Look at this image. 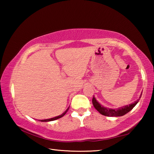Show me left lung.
Listing matches in <instances>:
<instances>
[{"instance_id": "1", "label": "left lung", "mask_w": 154, "mask_h": 154, "mask_svg": "<svg viewBox=\"0 0 154 154\" xmlns=\"http://www.w3.org/2000/svg\"><path fill=\"white\" fill-rule=\"evenodd\" d=\"M142 94H140V96L139 98L141 97ZM139 99H138L137 100L135 101L133 103L130 104L128 105H126L124 106H121L118 109H109V108H106L105 106H103V105H101L100 103H99L96 99L95 98L94 96H93L92 98V104L94 108L97 110L99 113L100 114L103 115V116H108V117H119V116H124L125 114H126L127 113H128L129 111H130L133 109L135 105H137L139 102Z\"/></svg>"}]
</instances>
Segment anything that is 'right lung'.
<instances>
[{"instance_id": "right-lung-1", "label": "right lung", "mask_w": 154, "mask_h": 154, "mask_svg": "<svg viewBox=\"0 0 154 154\" xmlns=\"http://www.w3.org/2000/svg\"><path fill=\"white\" fill-rule=\"evenodd\" d=\"M69 107H70V106H69V107L67 108L66 110L63 113L61 114V115H60V116H58L54 117V118H50V119H41V120H39V121H41V122H50V121H54V120H56V119H59V118H61L62 117H63V116H64V115L66 113V112H67L68 111H69Z\"/></svg>"}]
</instances>
